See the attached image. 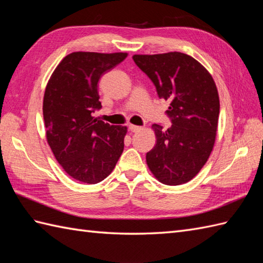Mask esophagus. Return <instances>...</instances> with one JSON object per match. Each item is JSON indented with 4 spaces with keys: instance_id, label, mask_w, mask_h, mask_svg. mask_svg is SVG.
<instances>
[{
    "instance_id": "esophagus-1",
    "label": "esophagus",
    "mask_w": 263,
    "mask_h": 263,
    "mask_svg": "<svg viewBox=\"0 0 263 263\" xmlns=\"http://www.w3.org/2000/svg\"><path fill=\"white\" fill-rule=\"evenodd\" d=\"M128 130H130L131 132H137V131H140L141 130V126L130 124V125H128Z\"/></svg>"
}]
</instances>
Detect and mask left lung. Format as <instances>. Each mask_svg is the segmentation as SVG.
I'll return each instance as SVG.
<instances>
[{"instance_id":"8db88e82","label":"left lung","mask_w":263,"mask_h":263,"mask_svg":"<svg viewBox=\"0 0 263 263\" xmlns=\"http://www.w3.org/2000/svg\"><path fill=\"white\" fill-rule=\"evenodd\" d=\"M154 82L158 97L168 100L172 126L154 124L156 146L147 153L149 170L166 185H180L198 174L215 144L219 96L211 74L187 54L133 55Z\"/></svg>"}]
</instances>
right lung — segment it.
I'll use <instances>...</instances> for the list:
<instances>
[{"instance_id": "add662e5", "label": "right lung", "mask_w": 263, "mask_h": 263, "mask_svg": "<svg viewBox=\"0 0 263 263\" xmlns=\"http://www.w3.org/2000/svg\"><path fill=\"white\" fill-rule=\"evenodd\" d=\"M126 57V53H71L48 80L43 102L47 142L59 164L79 182H102L124 149L126 126L110 125L93 113L102 108L100 78Z\"/></svg>"}]
</instances>
